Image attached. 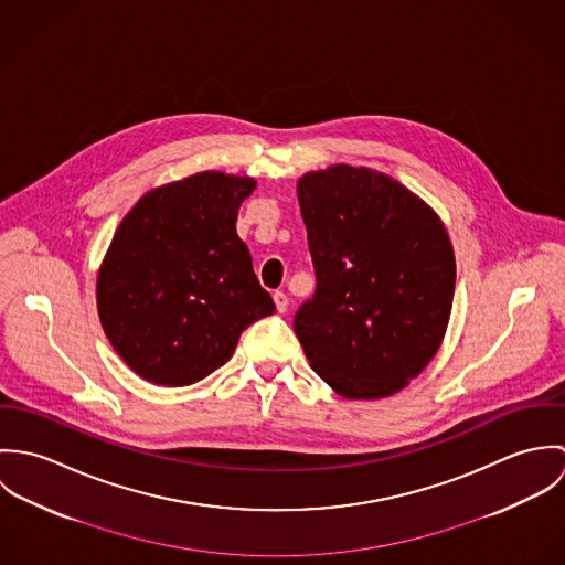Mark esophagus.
I'll use <instances>...</instances> for the list:
<instances>
[{
	"label": "esophagus",
	"mask_w": 565,
	"mask_h": 565,
	"mask_svg": "<svg viewBox=\"0 0 565 565\" xmlns=\"http://www.w3.org/2000/svg\"><path fill=\"white\" fill-rule=\"evenodd\" d=\"M274 302H276L278 313H285V311H287V307H289V298H287V294H285V291H276V294H274Z\"/></svg>",
	"instance_id": "obj_1"
}]
</instances>
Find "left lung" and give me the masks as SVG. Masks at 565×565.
<instances>
[{"mask_svg": "<svg viewBox=\"0 0 565 565\" xmlns=\"http://www.w3.org/2000/svg\"><path fill=\"white\" fill-rule=\"evenodd\" d=\"M298 200L318 285L294 330L339 396L387 398L441 345L457 278L448 233L426 202L367 167L305 173Z\"/></svg>", "mask_w": 565, "mask_h": 565, "instance_id": "1", "label": "left lung"}]
</instances>
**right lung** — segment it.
<instances>
[{
  "mask_svg": "<svg viewBox=\"0 0 565 565\" xmlns=\"http://www.w3.org/2000/svg\"><path fill=\"white\" fill-rule=\"evenodd\" d=\"M252 178L202 171L148 191L97 276L99 322L141 379L184 387L222 367L249 323L276 311L237 235Z\"/></svg>",
  "mask_w": 565,
  "mask_h": 565,
  "instance_id": "obj_1",
  "label": "right lung"
}]
</instances>
